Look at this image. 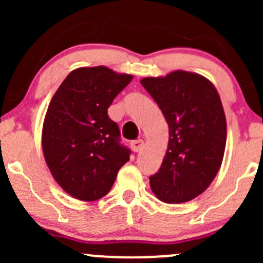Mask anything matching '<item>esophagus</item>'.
Segmentation results:
<instances>
[{
  "label": "esophagus",
  "instance_id": "esophagus-1",
  "mask_svg": "<svg viewBox=\"0 0 263 263\" xmlns=\"http://www.w3.org/2000/svg\"><path fill=\"white\" fill-rule=\"evenodd\" d=\"M131 147L134 148L135 153H140L142 150V147H144V140H135L131 144Z\"/></svg>",
  "mask_w": 263,
  "mask_h": 263
}]
</instances>
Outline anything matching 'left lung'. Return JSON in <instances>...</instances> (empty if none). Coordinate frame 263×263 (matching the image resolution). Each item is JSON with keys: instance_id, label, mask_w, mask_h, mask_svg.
Masks as SVG:
<instances>
[{"instance_id": "8db88e82", "label": "left lung", "mask_w": 263, "mask_h": 263, "mask_svg": "<svg viewBox=\"0 0 263 263\" xmlns=\"http://www.w3.org/2000/svg\"><path fill=\"white\" fill-rule=\"evenodd\" d=\"M141 84L169 126L168 148L150 187L164 202H187L205 192L221 166L227 144L221 100L213 82L188 71L145 78Z\"/></svg>"}]
</instances>
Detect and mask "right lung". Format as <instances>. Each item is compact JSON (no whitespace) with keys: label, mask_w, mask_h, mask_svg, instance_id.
Returning a JSON list of instances; mask_svg holds the SVG:
<instances>
[{"label":"right lung","mask_w":263,"mask_h":263,"mask_svg":"<svg viewBox=\"0 0 263 263\" xmlns=\"http://www.w3.org/2000/svg\"><path fill=\"white\" fill-rule=\"evenodd\" d=\"M134 76L105 66L71 71L50 100L42 131L46 163L65 192L81 201L107 195L131 151L119 144L108 108Z\"/></svg>","instance_id":"obj_1"}]
</instances>
